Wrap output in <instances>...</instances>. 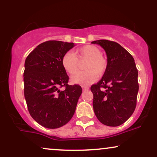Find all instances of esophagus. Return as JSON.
<instances>
[{
	"label": "esophagus",
	"instance_id": "esophagus-1",
	"mask_svg": "<svg viewBox=\"0 0 157 157\" xmlns=\"http://www.w3.org/2000/svg\"><path fill=\"white\" fill-rule=\"evenodd\" d=\"M89 89L88 87H85V86H82V91H87Z\"/></svg>",
	"mask_w": 157,
	"mask_h": 157
}]
</instances>
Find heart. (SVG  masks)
Listing matches in <instances>:
<instances>
[{
    "label": "heart",
    "mask_w": 157,
    "mask_h": 157,
    "mask_svg": "<svg viewBox=\"0 0 157 157\" xmlns=\"http://www.w3.org/2000/svg\"><path fill=\"white\" fill-rule=\"evenodd\" d=\"M86 59L84 72H79L71 77V82L74 84L89 85L97 80L107 68V60L101 55V52L97 46L86 45L72 52H66L62 57V66L66 72L72 75L78 67V60Z\"/></svg>",
    "instance_id": "heart-1"
}]
</instances>
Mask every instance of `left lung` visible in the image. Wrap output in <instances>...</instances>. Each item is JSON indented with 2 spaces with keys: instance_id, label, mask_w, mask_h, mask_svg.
Instances as JSON below:
<instances>
[{
  "instance_id": "1",
  "label": "left lung",
  "mask_w": 157,
  "mask_h": 157,
  "mask_svg": "<svg viewBox=\"0 0 157 157\" xmlns=\"http://www.w3.org/2000/svg\"><path fill=\"white\" fill-rule=\"evenodd\" d=\"M104 48L108 66L102 79L91 86L95 115L104 125L119 126L134 113L139 91L134 59L120 44L108 40L91 42Z\"/></svg>"
}]
</instances>
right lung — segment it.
I'll return each instance as SVG.
<instances>
[{
    "label": "right lung",
    "instance_id": "obj_1",
    "mask_svg": "<svg viewBox=\"0 0 157 157\" xmlns=\"http://www.w3.org/2000/svg\"><path fill=\"white\" fill-rule=\"evenodd\" d=\"M73 43L48 40L27 56L23 72L24 97L29 112L40 125L57 128L66 125L75 112L82 88L69 86L62 57ZM62 87L65 89L60 90Z\"/></svg>",
    "mask_w": 157,
    "mask_h": 157
}]
</instances>
